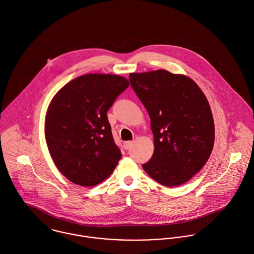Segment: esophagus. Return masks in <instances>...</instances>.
<instances>
[{
	"label": "esophagus",
	"instance_id": "obj_1",
	"mask_svg": "<svg viewBox=\"0 0 254 254\" xmlns=\"http://www.w3.org/2000/svg\"><path fill=\"white\" fill-rule=\"evenodd\" d=\"M131 145H132V142H131V141H126V142H124V147H125V149H128Z\"/></svg>",
	"mask_w": 254,
	"mask_h": 254
}]
</instances>
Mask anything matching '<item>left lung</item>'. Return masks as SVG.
Segmentation results:
<instances>
[{
  "label": "left lung",
  "mask_w": 254,
  "mask_h": 254,
  "mask_svg": "<svg viewBox=\"0 0 254 254\" xmlns=\"http://www.w3.org/2000/svg\"><path fill=\"white\" fill-rule=\"evenodd\" d=\"M129 81L154 136L153 155L142 168L165 187L186 183L214 148L215 125L205 94L190 77L164 69L130 73Z\"/></svg>",
  "instance_id": "left-lung-1"
}]
</instances>
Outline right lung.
<instances>
[{
    "mask_svg": "<svg viewBox=\"0 0 254 254\" xmlns=\"http://www.w3.org/2000/svg\"><path fill=\"white\" fill-rule=\"evenodd\" d=\"M129 86L114 74H86L64 85L45 115L44 134L57 169L74 184L91 187L107 179L122 153L107 112Z\"/></svg>",
    "mask_w": 254,
    "mask_h": 254,
    "instance_id": "add662e5",
    "label": "right lung"
}]
</instances>
